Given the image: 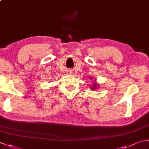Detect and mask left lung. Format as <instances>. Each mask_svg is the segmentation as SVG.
Masks as SVG:
<instances>
[{"label":"left lung","mask_w":149,"mask_h":149,"mask_svg":"<svg viewBox=\"0 0 149 149\" xmlns=\"http://www.w3.org/2000/svg\"><path fill=\"white\" fill-rule=\"evenodd\" d=\"M95 86H96V84H94V86H93V87H92V88L93 90H94V89H95Z\"/></svg>","instance_id":"8db88e82"}]
</instances>
